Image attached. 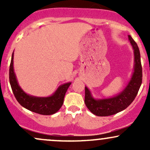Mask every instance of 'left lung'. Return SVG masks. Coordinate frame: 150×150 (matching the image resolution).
<instances>
[{"label":"left lung","mask_w":150,"mask_h":150,"mask_svg":"<svg viewBox=\"0 0 150 150\" xmlns=\"http://www.w3.org/2000/svg\"><path fill=\"white\" fill-rule=\"evenodd\" d=\"M128 40L134 52V70L128 85L122 92L113 97L94 99L90 90L85 87V105L89 111L96 116H111L125 109L133 101L140 89L142 80L140 50L131 36L128 35Z\"/></svg>","instance_id":"8db88e82"}]
</instances>
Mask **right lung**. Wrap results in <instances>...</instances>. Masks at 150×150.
Listing matches in <instances>:
<instances>
[{"instance_id": "1", "label": "right lung", "mask_w": 150, "mask_h": 150, "mask_svg": "<svg viewBox=\"0 0 150 150\" xmlns=\"http://www.w3.org/2000/svg\"><path fill=\"white\" fill-rule=\"evenodd\" d=\"M14 52L12 54L9 70V80L12 90L17 101L24 108L32 112L42 115H52L61 108L63 104L64 97L71 82L60 85L51 96L46 97H34L27 94L19 85L13 67Z\"/></svg>"}]
</instances>
